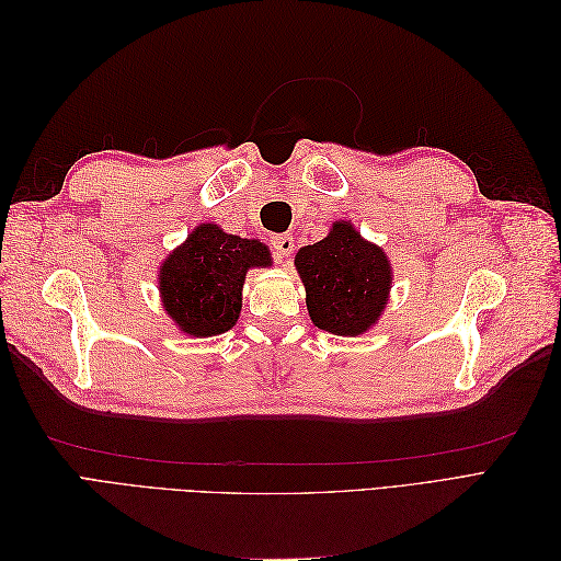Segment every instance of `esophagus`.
Returning a JSON list of instances; mask_svg holds the SVG:
<instances>
[{
  "label": "esophagus",
  "mask_w": 561,
  "mask_h": 561,
  "mask_svg": "<svg viewBox=\"0 0 561 561\" xmlns=\"http://www.w3.org/2000/svg\"><path fill=\"white\" fill-rule=\"evenodd\" d=\"M271 245H274V250H276L280 262H285L287 257H290V252H293V248H295L290 233H278V236H274V241H271Z\"/></svg>",
  "instance_id": "1"
}]
</instances>
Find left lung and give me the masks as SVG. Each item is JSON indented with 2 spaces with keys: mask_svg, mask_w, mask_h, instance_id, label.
Here are the masks:
<instances>
[{
  "mask_svg": "<svg viewBox=\"0 0 561 561\" xmlns=\"http://www.w3.org/2000/svg\"><path fill=\"white\" fill-rule=\"evenodd\" d=\"M318 330L360 336L381 320L393 287V266L381 245L363 239L351 219H336L322 241L295 254Z\"/></svg>",
  "mask_w": 561,
  "mask_h": 561,
  "instance_id": "1",
  "label": "left lung"
}]
</instances>
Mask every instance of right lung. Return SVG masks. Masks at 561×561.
I'll return each mask as SVG.
<instances>
[{"label":"right lung","mask_w":561,"mask_h":561,"mask_svg":"<svg viewBox=\"0 0 561 561\" xmlns=\"http://www.w3.org/2000/svg\"><path fill=\"white\" fill-rule=\"evenodd\" d=\"M271 264V250L260 239L201 222L159 266L161 307L186 336L225 334L239 322L248 271Z\"/></svg>","instance_id":"obj_1"}]
</instances>
